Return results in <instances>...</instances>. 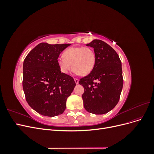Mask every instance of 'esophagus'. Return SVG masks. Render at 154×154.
<instances>
[{
    "label": "esophagus",
    "instance_id": "obj_1",
    "mask_svg": "<svg viewBox=\"0 0 154 154\" xmlns=\"http://www.w3.org/2000/svg\"><path fill=\"white\" fill-rule=\"evenodd\" d=\"M74 82H75V83H76V84H78L79 83V80L78 78H74Z\"/></svg>",
    "mask_w": 154,
    "mask_h": 154
}]
</instances>
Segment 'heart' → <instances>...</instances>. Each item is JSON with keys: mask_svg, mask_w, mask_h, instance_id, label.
<instances>
[{"mask_svg": "<svg viewBox=\"0 0 154 154\" xmlns=\"http://www.w3.org/2000/svg\"><path fill=\"white\" fill-rule=\"evenodd\" d=\"M63 57L58 59V66L61 71L68 73L72 67L76 74L86 76L94 69L96 57L94 51L88 47H72L64 51Z\"/></svg>", "mask_w": 154, "mask_h": 154, "instance_id": "heart-1", "label": "heart"}]
</instances>
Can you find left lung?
<instances>
[{
  "instance_id": "1",
  "label": "left lung",
  "mask_w": 154,
  "mask_h": 154,
  "mask_svg": "<svg viewBox=\"0 0 154 154\" xmlns=\"http://www.w3.org/2000/svg\"><path fill=\"white\" fill-rule=\"evenodd\" d=\"M87 46L96 54L95 66L79 83L84 88L82 94L85 110L94 114H103L118 104L123 85L122 62L115 50L100 40H94Z\"/></svg>"
}]
</instances>
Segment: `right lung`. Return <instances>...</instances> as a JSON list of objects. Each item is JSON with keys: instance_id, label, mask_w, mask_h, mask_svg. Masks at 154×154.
Listing matches in <instances>:
<instances>
[{"instance_id": "1", "label": "right lung", "mask_w": 154, "mask_h": 154, "mask_svg": "<svg viewBox=\"0 0 154 154\" xmlns=\"http://www.w3.org/2000/svg\"><path fill=\"white\" fill-rule=\"evenodd\" d=\"M70 45L40 43L24 60L23 90L27 103L41 115L62 114L76 86L73 78L62 72L58 64L60 54Z\"/></svg>"}]
</instances>
